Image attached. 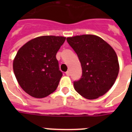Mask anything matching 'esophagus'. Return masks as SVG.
<instances>
[{"mask_svg":"<svg viewBox=\"0 0 132 132\" xmlns=\"http://www.w3.org/2000/svg\"><path fill=\"white\" fill-rule=\"evenodd\" d=\"M66 76H70V71H67L66 72Z\"/></svg>","mask_w":132,"mask_h":132,"instance_id":"esophagus-1","label":"esophagus"}]
</instances>
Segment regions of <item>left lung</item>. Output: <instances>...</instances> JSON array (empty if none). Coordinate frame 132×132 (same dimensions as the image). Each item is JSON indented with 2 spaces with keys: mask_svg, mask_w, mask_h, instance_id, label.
<instances>
[{
  "mask_svg": "<svg viewBox=\"0 0 132 132\" xmlns=\"http://www.w3.org/2000/svg\"><path fill=\"white\" fill-rule=\"evenodd\" d=\"M66 40L77 54L82 67V77L73 83L75 90L88 100L105 95L119 73V61L113 48L94 35H77Z\"/></svg>",
  "mask_w": 132,
  "mask_h": 132,
  "instance_id": "1",
  "label": "left lung"
}]
</instances>
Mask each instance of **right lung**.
<instances>
[{
  "label": "right lung",
  "instance_id": "obj_1",
  "mask_svg": "<svg viewBox=\"0 0 132 132\" xmlns=\"http://www.w3.org/2000/svg\"><path fill=\"white\" fill-rule=\"evenodd\" d=\"M66 40L61 36H41L24 44L13 60V71L22 90L43 98L57 88L62 73L56 54Z\"/></svg>",
  "mask_w": 132,
  "mask_h": 132
}]
</instances>
